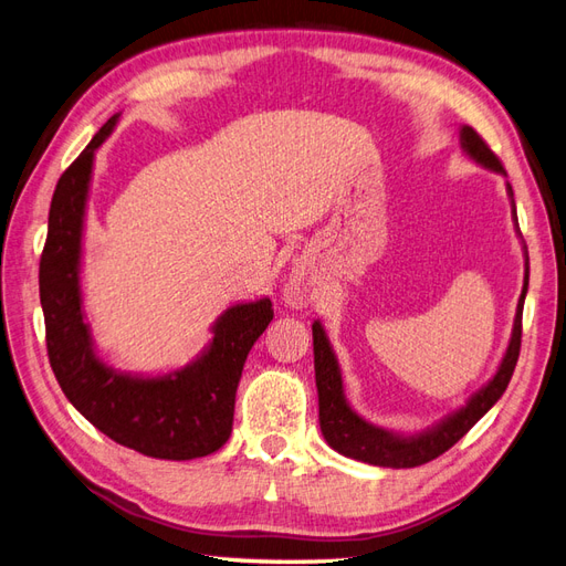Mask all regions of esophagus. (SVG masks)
Wrapping results in <instances>:
<instances>
[{"label": "esophagus", "instance_id": "34e87169", "mask_svg": "<svg viewBox=\"0 0 566 566\" xmlns=\"http://www.w3.org/2000/svg\"><path fill=\"white\" fill-rule=\"evenodd\" d=\"M283 297L290 307H302V304H307V300H310V290L300 279H293L285 285Z\"/></svg>", "mask_w": 566, "mask_h": 566}]
</instances>
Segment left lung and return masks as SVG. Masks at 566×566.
Segmentation results:
<instances>
[{"mask_svg": "<svg viewBox=\"0 0 566 566\" xmlns=\"http://www.w3.org/2000/svg\"><path fill=\"white\" fill-rule=\"evenodd\" d=\"M460 145L473 161L485 166L488 171L507 176L505 169H502L500 159L493 155V149L483 143V137L471 126L460 128ZM507 195L512 200V213L516 221V205H514V192L510 182H507ZM526 290H528V254H526L524 287H522V295H518L516 316L512 326V338L495 376L488 380L481 390L473 392L464 407L452 411V415H448L446 419H440L438 423L431 426V429H423L411 436L380 429V426H374L366 419H361L357 411L349 407L343 390L338 359H335V353L326 338L324 326H321V321H314L312 335H314V371H316V390H318V423L328 446L335 452L353 457L357 462H366L374 467H390V469L421 467L426 462L436 460V457H440L442 452H448L457 440L469 433L471 426L500 400L502 392H505L510 386V378L514 374V366L518 359V349H522V312H524Z\"/></svg>", "mask_w": 566, "mask_h": 566, "instance_id": "1", "label": "left lung"}]
</instances>
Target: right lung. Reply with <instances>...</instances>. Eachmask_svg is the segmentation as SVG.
Returning a JSON list of instances; mask_svg holds the SVG:
<instances>
[{
    "label": "right lung",
    "instance_id": "1",
    "mask_svg": "<svg viewBox=\"0 0 566 566\" xmlns=\"http://www.w3.org/2000/svg\"><path fill=\"white\" fill-rule=\"evenodd\" d=\"M114 114L61 174L40 259V304L52 371L69 402L135 452L157 460H195L226 446L233 431L242 366L273 318L271 300L240 302L213 321L202 355L164 376L118 371L104 364L83 312V228L95 151L112 135Z\"/></svg>",
    "mask_w": 566,
    "mask_h": 566
}]
</instances>
